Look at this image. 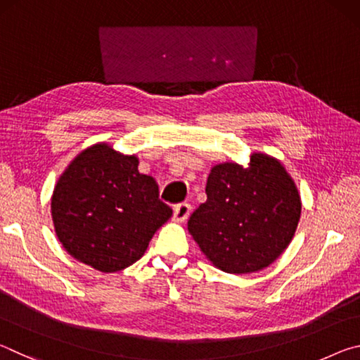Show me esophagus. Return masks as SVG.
<instances>
[{
  "instance_id": "1",
  "label": "esophagus",
  "mask_w": 360,
  "mask_h": 360,
  "mask_svg": "<svg viewBox=\"0 0 360 360\" xmlns=\"http://www.w3.org/2000/svg\"><path fill=\"white\" fill-rule=\"evenodd\" d=\"M191 205L188 203H179L178 206H174V212H173V219L176 222H184L186 219L191 214Z\"/></svg>"
}]
</instances>
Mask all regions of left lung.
Listing matches in <instances>:
<instances>
[{
	"mask_svg": "<svg viewBox=\"0 0 360 360\" xmlns=\"http://www.w3.org/2000/svg\"><path fill=\"white\" fill-rule=\"evenodd\" d=\"M206 195L187 229L219 270L233 275L264 270L294 238L300 192L275 157L254 152L248 167L235 162L214 165Z\"/></svg>",
	"mask_w": 360,
	"mask_h": 360,
	"instance_id": "left-lung-1",
	"label": "left lung"
}]
</instances>
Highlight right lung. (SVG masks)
Returning <instances> with one entry per match:
<instances>
[{"label": "right lung", "mask_w": 360, "mask_h": 360, "mask_svg": "<svg viewBox=\"0 0 360 360\" xmlns=\"http://www.w3.org/2000/svg\"><path fill=\"white\" fill-rule=\"evenodd\" d=\"M138 157L108 143L84 149L60 176L51 200L57 238L71 257L114 273L144 255L155 231L172 217Z\"/></svg>", "instance_id": "add662e5"}]
</instances>
